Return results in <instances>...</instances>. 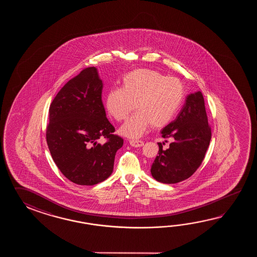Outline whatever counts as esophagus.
Here are the masks:
<instances>
[{
    "label": "esophagus",
    "mask_w": 257,
    "mask_h": 257,
    "mask_svg": "<svg viewBox=\"0 0 257 257\" xmlns=\"http://www.w3.org/2000/svg\"><path fill=\"white\" fill-rule=\"evenodd\" d=\"M130 143H131L132 147L135 148L142 147L144 145V142H142V141H134V140H132V141H130Z\"/></svg>",
    "instance_id": "obj_1"
}]
</instances>
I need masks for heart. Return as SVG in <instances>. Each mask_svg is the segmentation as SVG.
Listing matches in <instances>:
<instances>
[{
  "mask_svg": "<svg viewBox=\"0 0 257 257\" xmlns=\"http://www.w3.org/2000/svg\"><path fill=\"white\" fill-rule=\"evenodd\" d=\"M185 98V87L179 79L157 71L139 69L122 80V88L109 90L104 105L111 117L125 119L136 103L138 111L121 126V135L136 139L153 125L163 127L174 119Z\"/></svg>",
  "mask_w": 257,
  "mask_h": 257,
  "instance_id": "b5f03b06",
  "label": "heart"
}]
</instances>
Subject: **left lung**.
<instances>
[{
    "label": "left lung",
    "mask_w": 257,
    "mask_h": 257,
    "mask_svg": "<svg viewBox=\"0 0 257 257\" xmlns=\"http://www.w3.org/2000/svg\"><path fill=\"white\" fill-rule=\"evenodd\" d=\"M166 150L159 142L158 155L151 168L153 178L164 184H176L189 178L200 166L211 140L205 101L200 91L186 96L175 120L161 131Z\"/></svg>",
    "instance_id": "8db88e82"
}]
</instances>
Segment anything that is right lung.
Segmentation results:
<instances>
[{"mask_svg":"<svg viewBox=\"0 0 257 257\" xmlns=\"http://www.w3.org/2000/svg\"><path fill=\"white\" fill-rule=\"evenodd\" d=\"M103 82L95 67L86 68L61 88L49 106L47 143L55 164L66 178L93 186L109 177L123 139L106 118ZM100 137L109 141L97 142Z\"/></svg>","mask_w":257,"mask_h":257,"instance_id":"obj_1","label":"right lung"}]
</instances>
